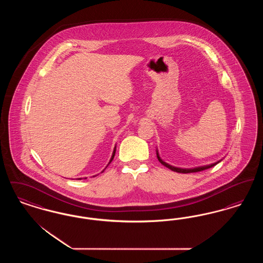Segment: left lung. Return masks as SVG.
Listing matches in <instances>:
<instances>
[{
    "mask_svg": "<svg viewBox=\"0 0 263 263\" xmlns=\"http://www.w3.org/2000/svg\"><path fill=\"white\" fill-rule=\"evenodd\" d=\"M157 157H158V160L160 161V163L163 164L164 166H166V167H168L170 170H172V171H174V172H176V173H179V174H190V173H198V172H201V171H204V170H207V168H210V167H212L213 165H215V163L214 164H210V165H207V166H202V167H196V168H191V170H185V168H178V167H175V166H172V165H170L168 163H164L163 161H162V159L159 157V154L157 153Z\"/></svg>",
    "mask_w": 263,
    "mask_h": 263,
    "instance_id": "8db88e82",
    "label": "left lung"
}]
</instances>
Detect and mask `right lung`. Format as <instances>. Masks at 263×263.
Segmentation results:
<instances>
[{"label":"right lung","instance_id":"right-lung-1","mask_svg":"<svg viewBox=\"0 0 263 263\" xmlns=\"http://www.w3.org/2000/svg\"><path fill=\"white\" fill-rule=\"evenodd\" d=\"M114 155H115V149L113 151L112 157H111V159H110V162H109V163H111V161H112L113 158H114ZM109 163H108V164H109ZM79 179H81V178H79Z\"/></svg>","mask_w":263,"mask_h":263}]
</instances>
